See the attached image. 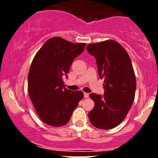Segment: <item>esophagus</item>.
Listing matches in <instances>:
<instances>
[{
    "mask_svg": "<svg viewBox=\"0 0 158 158\" xmlns=\"http://www.w3.org/2000/svg\"><path fill=\"white\" fill-rule=\"evenodd\" d=\"M84 97L85 98H88V97H89V94L84 93Z\"/></svg>",
    "mask_w": 158,
    "mask_h": 158,
    "instance_id": "obj_1",
    "label": "esophagus"
}]
</instances>
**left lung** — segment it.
Here are the masks:
<instances>
[{"instance_id":"1","label":"left lung","mask_w":158,"mask_h":158,"mask_svg":"<svg viewBox=\"0 0 158 158\" xmlns=\"http://www.w3.org/2000/svg\"><path fill=\"white\" fill-rule=\"evenodd\" d=\"M86 49L95 57L99 77L105 79L104 95H89L94 108L88 117L94 126L110 129L124 120L135 100L136 77L131 59L114 40L88 44Z\"/></svg>"}]
</instances>
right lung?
I'll return each instance as SVG.
<instances>
[{
	"label": "right lung",
	"instance_id": "add662e5",
	"mask_svg": "<svg viewBox=\"0 0 158 158\" xmlns=\"http://www.w3.org/2000/svg\"><path fill=\"white\" fill-rule=\"evenodd\" d=\"M85 43L70 42L62 38L48 39L37 52L28 73V94L39 118L51 126H64L84 97L80 90L67 89L62 77Z\"/></svg>",
	"mask_w": 158,
	"mask_h": 158
}]
</instances>
